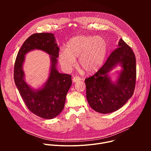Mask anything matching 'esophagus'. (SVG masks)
I'll list each match as a JSON object with an SVG mask.
<instances>
[{"label": "esophagus", "instance_id": "1", "mask_svg": "<svg viewBox=\"0 0 151 151\" xmlns=\"http://www.w3.org/2000/svg\"><path fill=\"white\" fill-rule=\"evenodd\" d=\"M73 82H77V81H80V80H81V78L79 77V76H75V77H73Z\"/></svg>", "mask_w": 151, "mask_h": 151}]
</instances>
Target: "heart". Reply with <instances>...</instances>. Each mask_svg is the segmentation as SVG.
<instances>
[{
	"label": "heart",
	"mask_w": 151,
	"mask_h": 151,
	"mask_svg": "<svg viewBox=\"0 0 151 151\" xmlns=\"http://www.w3.org/2000/svg\"><path fill=\"white\" fill-rule=\"evenodd\" d=\"M107 50V42L101 37L78 36L71 39L65 50L59 54L61 66L69 70L76 64L79 58L81 68L88 73L97 72L104 61Z\"/></svg>",
	"instance_id": "1"
}]
</instances>
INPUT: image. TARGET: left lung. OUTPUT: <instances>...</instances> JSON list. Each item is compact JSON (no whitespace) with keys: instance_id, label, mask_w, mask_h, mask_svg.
Masks as SVG:
<instances>
[{"instance_id":"obj_1","label":"left lung","mask_w":151,"mask_h":151,"mask_svg":"<svg viewBox=\"0 0 151 151\" xmlns=\"http://www.w3.org/2000/svg\"><path fill=\"white\" fill-rule=\"evenodd\" d=\"M120 63L123 70L116 83L108 77V72ZM136 81V60L131 47L121 39L118 47L107 58L103 66L93 76L85 79L86 94L91 108L101 114L115 112L130 99Z\"/></svg>"}]
</instances>
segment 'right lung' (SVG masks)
<instances>
[{
	"mask_svg": "<svg viewBox=\"0 0 151 151\" xmlns=\"http://www.w3.org/2000/svg\"><path fill=\"white\" fill-rule=\"evenodd\" d=\"M35 49L44 50L52 55V69L45 87L36 92L24 80L22 63L24 55ZM59 48L54 34L35 33L29 37L19 50L14 64V79L20 96L29 110L44 119H52L63 111L67 93L72 85V76L60 73L55 69Z\"/></svg>",
	"mask_w": 151,
	"mask_h": 151,
	"instance_id": "1",
	"label": "right lung"
}]
</instances>
